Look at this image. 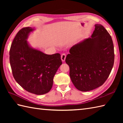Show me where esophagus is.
<instances>
[{"instance_id": "1", "label": "esophagus", "mask_w": 123, "mask_h": 123, "mask_svg": "<svg viewBox=\"0 0 123 123\" xmlns=\"http://www.w3.org/2000/svg\"><path fill=\"white\" fill-rule=\"evenodd\" d=\"M61 58L62 61H63V62H64L65 61V60H66V53H62L61 54Z\"/></svg>"}]
</instances>
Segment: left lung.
I'll return each mask as SVG.
<instances>
[{
    "label": "left lung",
    "mask_w": 123,
    "mask_h": 123,
    "mask_svg": "<svg viewBox=\"0 0 123 123\" xmlns=\"http://www.w3.org/2000/svg\"><path fill=\"white\" fill-rule=\"evenodd\" d=\"M66 59L75 87L88 91L103 85L114 63L113 40L105 27L96 24L91 38L74 45Z\"/></svg>",
    "instance_id": "left-lung-1"
}]
</instances>
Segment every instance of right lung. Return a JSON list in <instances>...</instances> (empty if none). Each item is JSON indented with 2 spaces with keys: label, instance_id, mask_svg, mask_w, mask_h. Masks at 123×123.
<instances>
[{
  "label": "right lung",
  "instance_id": "right-lung-1",
  "mask_svg": "<svg viewBox=\"0 0 123 123\" xmlns=\"http://www.w3.org/2000/svg\"><path fill=\"white\" fill-rule=\"evenodd\" d=\"M34 28L27 27L19 31L9 51V61L15 80L28 92L35 95L49 92L53 78L62 64L59 53L48 55L34 49L26 41Z\"/></svg>",
  "mask_w": 123,
  "mask_h": 123
}]
</instances>
